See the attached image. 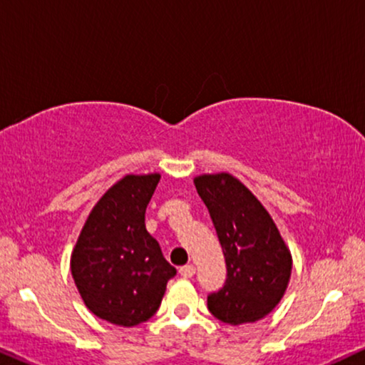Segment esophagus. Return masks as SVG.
Segmentation results:
<instances>
[{
  "label": "esophagus",
  "mask_w": 365,
  "mask_h": 365,
  "mask_svg": "<svg viewBox=\"0 0 365 365\" xmlns=\"http://www.w3.org/2000/svg\"><path fill=\"white\" fill-rule=\"evenodd\" d=\"M180 274H182L183 278H192V276L195 274V266H192V264L182 266L180 267Z\"/></svg>",
  "instance_id": "34e87169"
}]
</instances>
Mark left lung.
I'll list each match as a JSON object with an SVG mask.
<instances>
[{
  "mask_svg": "<svg viewBox=\"0 0 365 365\" xmlns=\"http://www.w3.org/2000/svg\"><path fill=\"white\" fill-rule=\"evenodd\" d=\"M193 183L209 209L227 266L225 284L207 297L209 312L230 325L261 320L288 288L292 252L267 210L236 177L200 175Z\"/></svg>",
  "mask_w": 365,
  "mask_h": 365,
  "instance_id": "obj_1",
  "label": "left lung"
}]
</instances>
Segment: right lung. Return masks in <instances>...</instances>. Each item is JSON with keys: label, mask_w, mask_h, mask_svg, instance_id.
Returning <instances> with one entry per match:
<instances>
[{"label": "right lung", "mask_w": 365, "mask_h": 365, "mask_svg": "<svg viewBox=\"0 0 365 365\" xmlns=\"http://www.w3.org/2000/svg\"><path fill=\"white\" fill-rule=\"evenodd\" d=\"M160 173L126 175L99 198L71 256L72 278L101 320L135 327L160 308L177 269L145 225Z\"/></svg>", "instance_id": "right-lung-1"}]
</instances>
